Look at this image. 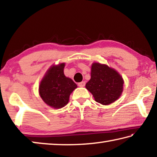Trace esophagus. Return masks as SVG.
Instances as JSON below:
<instances>
[{"instance_id": "esophagus-1", "label": "esophagus", "mask_w": 157, "mask_h": 157, "mask_svg": "<svg viewBox=\"0 0 157 157\" xmlns=\"http://www.w3.org/2000/svg\"><path fill=\"white\" fill-rule=\"evenodd\" d=\"M85 82H79V83H78V86H79V87H84V86H85Z\"/></svg>"}]
</instances>
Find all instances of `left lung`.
<instances>
[{
  "instance_id": "1",
  "label": "left lung",
  "mask_w": 157,
  "mask_h": 157,
  "mask_svg": "<svg viewBox=\"0 0 157 157\" xmlns=\"http://www.w3.org/2000/svg\"><path fill=\"white\" fill-rule=\"evenodd\" d=\"M123 84V77L115 69L103 63L94 62L91 65V79L85 87L91 93L97 102L108 105L121 97Z\"/></svg>"
}]
</instances>
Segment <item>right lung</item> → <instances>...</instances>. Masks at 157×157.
<instances>
[{
	"instance_id": "obj_1",
	"label": "right lung",
	"mask_w": 157,
	"mask_h": 157,
	"mask_svg": "<svg viewBox=\"0 0 157 157\" xmlns=\"http://www.w3.org/2000/svg\"><path fill=\"white\" fill-rule=\"evenodd\" d=\"M65 63L53 64L48 69L40 82L39 94L47 105L61 109L68 104L69 97L78 86L63 73Z\"/></svg>"
}]
</instances>
